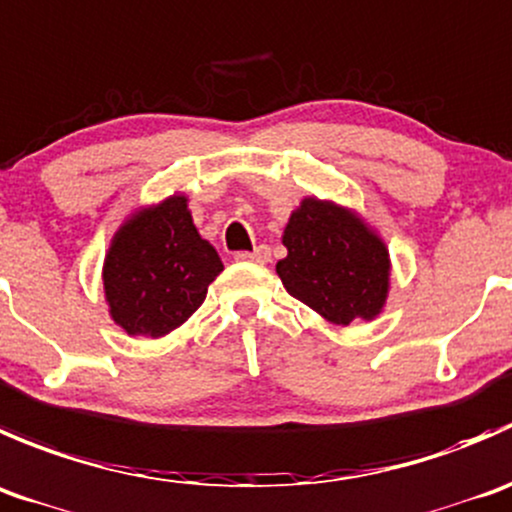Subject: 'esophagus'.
I'll return each instance as SVG.
<instances>
[{
  "label": "esophagus",
  "mask_w": 512,
  "mask_h": 512,
  "mask_svg": "<svg viewBox=\"0 0 512 512\" xmlns=\"http://www.w3.org/2000/svg\"><path fill=\"white\" fill-rule=\"evenodd\" d=\"M236 258H239V261H251V263H266L268 258H271V249H268V246H256L254 251H239V254H236Z\"/></svg>",
  "instance_id": "obj_1"
}]
</instances>
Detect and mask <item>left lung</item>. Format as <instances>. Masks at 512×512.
<instances>
[{
  "mask_svg": "<svg viewBox=\"0 0 512 512\" xmlns=\"http://www.w3.org/2000/svg\"><path fill=\"white\" fill-rule=\"evenodd\" d=\"M288 256L276 263L283 286L328 321H371L388 293V251L358 216L303 199L283 231Z\"/></svg>",
  "mask_w": 512,
  "mask_h": 512,
  "instance_id": "1",
  "label": "left lung"
}]
</instances>
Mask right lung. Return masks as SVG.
I'll return each instance as SVG.
<instances>
[{
    "instance_id": "add662e5",
    "label": "right lung",
    "mask_w": 512,
    "mask_h": 512,
    "mask_svg": "<svg viewBox=\"0 0 512 512\" xmlns=\"http://www.w3.org/2000/svg\"><path fill=\"white\" fill-rule=\"evenodd\" d=\"M221 271L224 263L196 231L186 199L174 196L116 234L104 263L106 301L129 336L159 338L204 303Z\"/></svg>"
}]
</instances>
